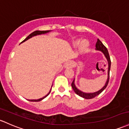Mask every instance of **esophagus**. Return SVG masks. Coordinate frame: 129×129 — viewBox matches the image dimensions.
<instances>
[{"label": "esophagus", "instance_id": "1", "mask_svg": "<svg viewBox=\"0 0 129 129\" xmlns=\"http://www.w3.org/2000/svg\"><path fill=\"white\" fill-rule=\"evenodd\" d=\"M73 66V62L70 61V60H69V61L66 62V64H65V67L66 68H72Z\"/></svg>", "mask_w": 129, "mask_h": 129}]
</instances>
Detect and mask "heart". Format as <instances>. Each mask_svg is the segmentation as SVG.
I'll return each mask as SVG.
<instances>
[{"label": "heart", "mask_w": 129, "mask_h": 129, "mask_svg": "<svg viewBox=\"0 0 129 129\" xmlns=\"http://www.w3.org/2000/svg\"><path fill=\"white\" fill-rule=\"evenodd\" d=\"M80 43H81L80 41H76L75 43V45L76 46H78L79 45H80ZM87 46H88V42H87L86 40H83V42H81V49L82 50H84V49L87 48Z\"/></svg>", "instance_id": "b5f03b06"}]
</instances>
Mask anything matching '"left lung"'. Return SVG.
I'll return each mask as SVG.
<instances>
[{
    "instance_id": "left-lung-1",
    "label": "left lung",
    "mask_w": 129,
    "mask_h": 129,
    "mask_svg": "<svg viewBox=\"0 0 129 129\" xmlns=\"http://www.w3.org/2000/svg\"><path fill=\"white\" fill-rule=\"evenodd\" d=\"M95 48L97 50H99V51H101L104 54V55L105 56L106 58L107 59L108 62V79H107V82L105 83V85L100 90H99V91L95 92L94 93H84L81 92V90H78L77 88L76 87L75 85V83H74V80H73V82L72 83V87L73 88V90H74L75 92L76 93V94L78 95L80 97H83V98H84L86 99H91L94 98L96 96L99 95L107 87V85L108 84V82H109V79H110V67H111V59H110V55H109L108 51V49H107V48L104 46V44L101 42V41H100V40L98 39L97 40V43L95 44Z\"/></svg>"
}]
</instances>
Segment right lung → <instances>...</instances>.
I'll return each instance as SVG.
<instances>
[{
    "instance_id": "add662e5",
    "label": "right lung",
    "mask_w": 129,
    "mask_h": 129,
    "mask_svg": "<svg viewBox=\"0 0 129 129\" xmlns=\"http://www.w3.org/2000/svg\"><path fill=\"white\" fill-rule=\"evenodd\" d=\"M49 32V30H43V31L36 30V31H34V32H32V33H31L29 35V36L25 38V39L24 40L22 41V42H21V43H22V42H25V41H26V40H27L28 39H30L31 37H34V36H35V35H40V34H46V33H47V32ZM51 90H50V91L49 92L48 94L46 95H45V97H43V98H41V99H37V100H29V101H30V102H39V101H41V100H43V99L44 98H45V97H46L49 94V93H50Z\"/></svg>"
}]
</instances>
